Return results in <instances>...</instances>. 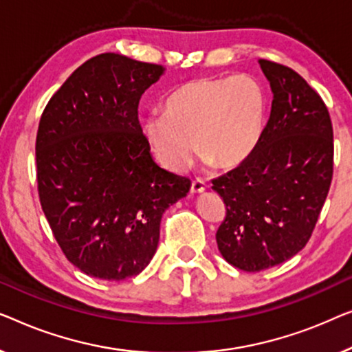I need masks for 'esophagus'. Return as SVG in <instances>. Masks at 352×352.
<instances>
[{
    "label": "esophagus",
    "mask_w": 352,
    "mask_h": 352,
    "mask_svg": "<svg viewBox=\"0 0 352 352\" xmlns=\"http://www.w3.org/2000/svg\"><path fill=\"white\" fill-rule=\"evenodd\" d=\"M204 190H206V182L204 180H201V178H195V180L191 182V190H190L191 195H201V192Z\"/></svg>",
    "instance_id": "esophagus-1"
}]
</instances>
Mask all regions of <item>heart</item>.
<instances>
[{
	"instance_id": "1",
	"label": "heart",
	"mask_w": 352,
	"mask_h": 352,
	"mask_svg": "<svg viewBox=\"0 0 352 352\" xmlns=\"http://www.w3.org/2000/svg\"><path fill=\"white\" fill-rule=\"evenodd\" d=\"M266 97L255 78H197L167 98L164 113L145 122V135L164 169L183 172L196 150L217 169L249 157L265 131Z\"/></svg>"
}]
</instances>
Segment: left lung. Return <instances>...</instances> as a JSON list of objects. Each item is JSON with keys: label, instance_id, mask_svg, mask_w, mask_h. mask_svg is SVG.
<instances>
[{"label": "left lung", "instance_id": "left-lung-1", "mask_svg": "<svg viewBox=\"0 0 352 352\" xmlns=\"http://www.w3.org/2000/svg\"><path fill=\"white\" fill-rule=\"evenodd\" d=\"M273 91L254 153L212 180L226 206L217 244L247 273L280 265L306 245L333 175V129L318 92L292 68L258 60Z\"/></svg>", "mask_w": 352, "mask_h": 352}]
</instances>
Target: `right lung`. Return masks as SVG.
I'll return each instance as SVG.
<instances>
[{"instance_id": "1", "label": "right lung", "mask_w": 352, "mask_h": 352, "mask_svg": "<svg viewBox=\"0 0 352 352\" xmlns=\"http://www.w3.org/2000/svg\"><path fill=\"white\" fill-rule=\"evenodd\" d=\"M164 67L115 52L89 58L44 108L36 133L39 202L72 265L103 280L140 274L167 207L191 182L161 169L138 121Z\"/></svg>"}]
</instances>
